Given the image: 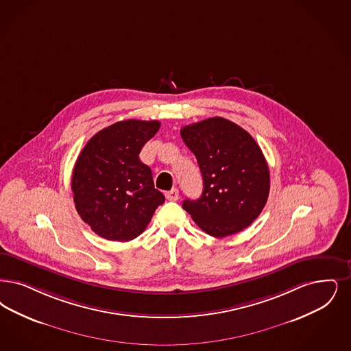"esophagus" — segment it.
<instances>
[{"instance_id":"esophagus-1","label":"esophagus","mask_w":351,"mask_h":351,"mask_svg":"<svg viewBox=\"0 0 351 351\" xmlns=\"http://www.w3.org/2000/svg\"><path fill=\"white\" fill-rule=\"evenodd\" d=\"M166 198L169 201H178L179 199V189L178 188H172L171 191L166 193Z\"/></svg>"}]
</instances>
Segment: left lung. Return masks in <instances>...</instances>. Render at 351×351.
Segmentation results:
<instances>
[{
	"mask_svg": "<svg viewBox=\"0 0 351 351\" xmlns=\"http://www.w3.org/2000/svg\"><path fill=\"white\" fill-rule=\"evenodd\" d=\"M182 138L196 155L204 180L198 199L182 208L214 238L247 228L267 204L270 176L265 156L252 136L223 117L184 126Z\"/></svg>",
	"mask_w": 351,
	"mask_h": 351,
	"instance_id": "obj_1",
	"label": "left lung"
}]
</instances>
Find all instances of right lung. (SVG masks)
Instances as JSON below:
<instances>
[{"label":"right lung","mask_w":351,"mask_h":351,"mask_svg":"<svg viewBox=\"0 0 351 351\" xmlns=\"http://www.w3.org/2000/svg\"><path fill=\"white\" fill-rule=\"evenodd\" d=\"M156 120H124L101 129L86 143L71 176L75 209L99 237L129 241L141 235L165 196L138 158L159 130Z\"/></svg>","instance_id":"right-lung-1"}]
</instances>
